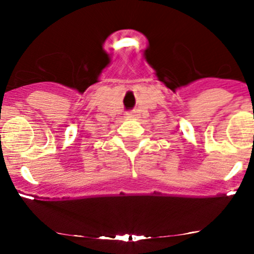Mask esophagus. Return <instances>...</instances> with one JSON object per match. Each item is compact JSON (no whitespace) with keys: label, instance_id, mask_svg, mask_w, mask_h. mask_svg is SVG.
Listing matches in <instances>:
<instances>
[{"label":"esophagus","instance_id":"34e87169","mask_svg":"<svg viewBox=\"0 0 254 254\" xmlns=\"http://www.w3.org/2000/svg\"><path fill=\"white\" fill-rule=\"evenodd\" d=\"M134 117V114H132V113H127V118H132Z\"/></svg>","mask_w":254,"mask_h":254}]
</instances>
